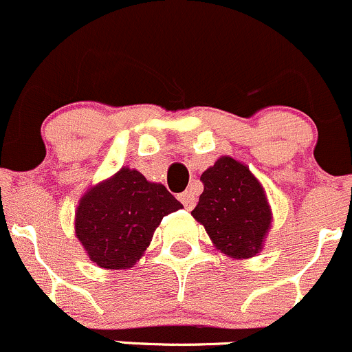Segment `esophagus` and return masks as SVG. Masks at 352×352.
<instances>
[{
  "label": "esophagus",
  "instance_id": "esophagus-1",
  "mask_svg": "<svg viewBox=\"0 0 352 352\" xmlns=\"http://www.w3.org/2000/svg\"><path fill=\"white\" fill-rule=\"evenodd\" d=\"M179 201L182 202L187 210H192L195 207V202H197V197H195V192L192 190V188H188V190L182 192V194L179 195Z\"/></svg>",
  "mask_w": 352,
  "mask_h": 352
}]
</instances>
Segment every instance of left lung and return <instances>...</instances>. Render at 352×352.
I'll return each instance as SVG.
<instances>
[{
  "mask_svg": "<svg viewBox=\"0 0 352 352\" xmlns=\"http://www.w3.org/2000/svg\"><path fill=\"white\" fill-rule=\"evenodd\" d=\"M204 192L192 210L214 246L231 258H251L263 248L272 209L261 184L246 165L221 157L201 175Z\"/></svg>",
  "mask_w": 352,
  "mask_h": 352,
  "instance_id": "8db88e82",
  "label": "left lung"
}]
</instances>
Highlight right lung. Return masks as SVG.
Listing matches in <instances>:
<instances>
[{"instance_id":"right-lung-1","label":"right lung","mask_w":352,"mask_h":352,"mask_svg":"<svg viewBox=\"0 0 352 352\" xmlns=\"http://www.w3.org/2000/svg\"><path fill=\"white\" fill-rule=\"evenodd\" d=\"M179 209L182 204L165 186L123 166L82 195L76 210V236L92 263L106 270L131 268L150 246L164 216Z\"/></svg>"}]
</instances>
